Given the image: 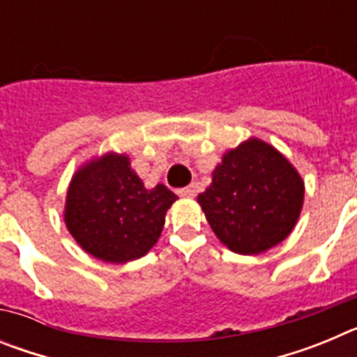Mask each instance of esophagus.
Wrapping results in <instances>:
<instances>
[{
    "label": "esophagus",
    "instance_id": "esophagus-1",
    "mask_svg": "<svg viewBox=\"0 0 357 357\" xmlns=\"http://www.w3.org/2000/svg\"><path fill=\"white\" fill-rule=\"evenodd\" d=\"M176 193L181 195V197H184V198H193L195 193H197V189H195V185H188V188L178 189Z\"/></svg>",
    "mask_w": 357,
    "mask_h": 357
}]
</instances>
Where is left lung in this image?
<instances>
[{
  "label": "left lung",
  "instance_id": "1",
  "mask_svg": "<svg viewBox=\"0 0 357 357\" xmlns=\"http://www.w3.org/2000/svg\"><path fill=\"white\" fill-rule=\"evenodd\" d=\"M198 204L229 250L257 255L289 236L304 204V181L279 150L250 137L223 153Z\"/></svg>",
  "mask_w": 357,
  "mask_h": 357
}]
</instances>
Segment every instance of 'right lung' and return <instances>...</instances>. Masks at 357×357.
<instances>
[{"mask_svg":"<svg viewBox=\"0 0 357 357\" xmlns=\"http://www.w3.org/2000/svg\"><path fill=\"white\" fill-rule=\"evenodd\" d=\"M176 198L164 184L144 188L128 157L110 151L73 175L64 222L87 254L105 263H128L155 245Z\"/></svg>","mask_w":357,"mask_h":357,"instance_id":"1","label":"right lung"}]
</instances>
